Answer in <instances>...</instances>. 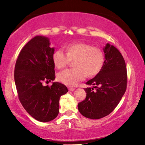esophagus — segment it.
<instances>
[{"label":"esophagus","mask_w":145,"mask_h":145,"mask_svg":"<svg viewBox=\"0 0 145 145\" xmlns=\"http://www.w3.org/2000/svg\"><path fill=\"white\" fill-rule=\"evenodd\" d=\"M75 88H72V87H69V90L71 91V92H73V91H74Z\"/></svg>","instance_id":"esophagus-1"}]
</instances>
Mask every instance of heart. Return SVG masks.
<instances>
[{
  "instance_id": "obj_1",
  "label": "heart",
  "mask_w": 145,
  "mask_h": 145,
  "mask_svg": "<svg viewBox=\"0 0 145 145\" xmlns=\"http://www.w3.org/2000/svg\"><path fill=\"white\" fill-rule=\"evenodd\" d=\"M66 53L62 49H57L53 53L52 59L55 67L59 69L65 68L71 60H74V68L57 74V80L67 86H74L86 76H95L104 65V56L101 49L88 43H71L67 45Z\"/></svg>"
}]
</instances>
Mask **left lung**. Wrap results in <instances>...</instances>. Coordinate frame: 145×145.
Returning <instances> with one entry per match:
<instances>
[{"mask_svg":"<svg viewBox=\"0 0 145 145\" xmlns=\"http://www.w3.org/2000/svg\"><path fill=\"white\" fill-rule=\"evenodd\" d=\"M103 50L104 61L102 69L86 83L94 86L84 88L86 99L78 104L80 114L92 120L102 118L112 113L127 88V69L122 55L110 43H106ZM94 88H97L95 91Z\"/></svg>","mask_w":145,"mask_h":145,"instance_id":"left-lung-1","label":"left lung"}]
</instances>
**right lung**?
<instances>
[{
	"label": "right lung",
	"instance_id": "right-lung-1",
	"mask_svg": "<svg viewBox=\"0 0 145 145\" xmlns=\"http://www.w3.org/2000/svg\"><path fill=\"white\" fill-rule=\"evenodd\" d=\"M48 37L37 35L22 49L16 62L14 81L19 100L25 111L35 120L48 122L59 114V99L68 92L64 84L43 81L54 80L55 65Z\"/></svg>",
	"mask_w": 145,
	"mask_h": 145
}]
</instances>
